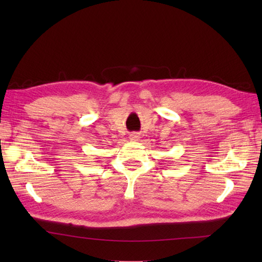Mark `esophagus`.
Instances as JSON below:
<instances>
[{
  "mask_svg": "<svg viewBox=\"0 0 262 262\" xmlns=\"http://www.w3.org/2000/svg\"><path fill=\"white\" fill-rule=\"evenodd\" d=\"M141 138V135L140 133H132V134H129V140L130 141H138Z\"/></svg>",
  "mask_w": 262,
  "mask_h": 262,
  "instance_id": "34e87169",
  "label": "esophagus"
}]
</instances>
